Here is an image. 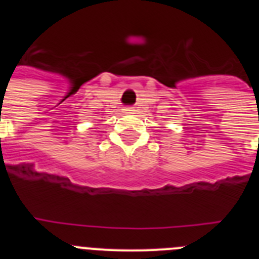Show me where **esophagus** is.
<instances>
[{"label": "esophagus", "instance_id": "1", "mask_svg": "<svg viewBox=\"0 0 259 259\" xmlns=\"http://www.w3.org/2000/svg\"><path fill=\"white\" fill-rule=\"evenodd\" d=\"M124 111L125 113H131V111H134V109H132L131 106H127V107H124Z\"/></svg>", "mask_w": 259, "mask_h": 259}]
</instances>
